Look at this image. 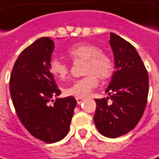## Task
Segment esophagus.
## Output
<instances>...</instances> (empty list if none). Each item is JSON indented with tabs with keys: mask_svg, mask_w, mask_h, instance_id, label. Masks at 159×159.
Masks as SVG:
<instances>
[{
	"mask_svg": "<svg viewBox=\"0 0 159 159\" xmlns=\"http://www.w3.org/2000/svg\"><path fill=\"white\" fill-rule=\"evenodd\" d=\"M76 101H77V104L78 105H81L83 102H84V99L83 98H76Z\"/></svg>",
	"mask_w": 159,
	"mask_h": 159,
	"instance_id": "1",
	"label": "esophagus"
}]
</instances>
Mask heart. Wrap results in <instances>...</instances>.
Listing matches in <instances>:
<instances>
[{
    "label": "heart",
    "instance_id": "b5f03b06",
    "mask_svg": "<svg viewBox=\"0 0 159 159\" xmlns=\"http://www.w3.org/2000/svg\"><path fill=\"white\" fill-rule=\"evenodd\" d=\"M68 55L75 60H85L84 73L85 77L74 81L70 87L65 89V93L76 98L88 96L93 89L98 86L99 80H107L113 73V63L109 56L101 52L96 45L81 42L71 46ZM51 73L59 80H65L69 75V66L58 58H53L50 63Z\"/></svg>",
    "mask_w": 159,
    "mask_h": 159
}]
</instances>
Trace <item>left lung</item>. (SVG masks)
<instances>
[{"mask_svg":"<svg viewBox=\"0 0 159 159\" xmlns=\"http://www.w3.org/2000/svg\"><path fill=\"white\" fill-rule=\"evenodd\" d=\"M109 44L113 51L115 69L106 92L107 99H95L94 122L105 137L115 139L133 130L146 107L149 91L147 70L135 47L110 33Z\"/></svg>","mask_w":159,"mask_h":159,"instance_id":"left-lung-1","label":"left lung"}]
</instances>
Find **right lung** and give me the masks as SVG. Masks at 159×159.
<instances>
[{"label":"right lung","mask_w":159,"mask_h":159,"mask_svg":"<svg viewBox=\"0 0 159 159\" xmlns=\"http://www.w3.org/2000/svg\"><path fill=\"white\" fill-rule=\"evenodd\" d=\"M53 49L50 38L37 39L19 55L9 82L20 120L33 137L46 143L66 137L77 104L72 96L52 100L61 93L50 71Z\"/></svg>","instance_id":"obj_1"}]
</instances>
